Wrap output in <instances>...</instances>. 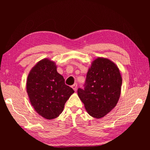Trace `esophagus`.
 Listing matches in <instances>:
<instances>
[{"label":"esophagus","mask_w":150,"mask_h":150,"mask_svg":"<svg viewBox=\"0 0 150 150\" xmlns=\"http://www.w3.org/2000/svg\"><path fill=\"white\" fill-rule=\"evenodd\" d=\"M77 86H78V84H74L72 86V88H73V89L75 91H76V90H77Z\"/></svg>","instance_id":"obj_1"}]
</instances>
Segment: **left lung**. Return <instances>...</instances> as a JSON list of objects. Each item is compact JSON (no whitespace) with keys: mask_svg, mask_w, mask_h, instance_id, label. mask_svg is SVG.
I'll list each match as a JSON object with an SVG mask.
<instances>
[{"mask_svg":"<svg viewBox=\"0 0 150 150\" xmlns=\"http://www.w3.org/2000/svg\"><path fill=\"white\" fill-rule=\"evenodd\" d=\"M122 78L115 64L105 58L94 60L86 75L84 89L78 94L88 114L101 118L114 108L119 100Z\"/></svg>","mask_w":150,"mask_h":150,"instance_id":"left-lung-1","label":"left lung"}]
</instances>
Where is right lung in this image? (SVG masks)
I'll list each match as a JSON object with an SVG mask.
<instances>
[{
	"label": "right lung",
	"instance_id": "add662e5",
	"mask_svg": "<svg viewBox=\"0 0 150 150\" xmlns=\"http://www.w3.org/2000/svg\"><path fill=\"white\" fill-rule=\"evenodd\" d=\"M26 88L32 106L47 120L59 116L66 102L74 92L57 72L55 63L47 59L39 61L32 69Z\"/></svg>",
	"mask_w": 150,
	"mask_h": 150
}]
</instances>
